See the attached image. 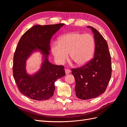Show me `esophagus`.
Wrapping results in <instances>:
<instances>
[{
	"instance_id": "obj_1",
	"label": "esophagus",
	"mask_w": 127,
	"mask_h": 127,
	"mask_svg": "<svg viewBox=\"0 0 127 127\" xmlns=\"http://www.w3.org/2000/svg\"><path fill=\"white\" fill-rule=\"evenodd\" d=\"M64 70H65V72H66V74H68L69 73H70V70L69 69H65Z\"/></svg>"
}]
</instances>
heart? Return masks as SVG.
<instances>
[{
    "mask_svg": "<svg viewBox=\"0 0 127 127\" xmlns=\"http://www.w3.org/2000/svg\"><path fill=\"white\" fill-rule=\"evenodd\" d=\"M95 50V41L90 34L77 32L66 34L61 36L58 42L52 44L51 51L56 60L63 64L68 58L79 66L89 62L93 57Z\"/></svg>",
    "mask_w": 127,
    "mask_h": 127,
    "instance_id": "b5f03b06",
    "label": "heart"
}]
</instances>
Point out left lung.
Wrapping results in <instances>:
<instances>
[{
  "label": "left lung",
  "instance_id": "8db88e82",
  "mask_svg": "<svg viewBox=\"0 0 127 127\" xmlns=\"http://www.w3.org/2000/svg\"><path fill=\"white\" fill-rule=\"evenodd\" d=\"M94 34V56L83 66L72 68L77 97L89 99L98 96L106 89L112 74L110 53L106 40L97 30L92 26Z\"/></svg>",
  "mask_w": 127,
  "mask_h": 127
}]
</instances>
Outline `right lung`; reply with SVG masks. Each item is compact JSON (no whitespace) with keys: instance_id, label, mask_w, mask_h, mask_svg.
<instances>
[{"instance_id":"add662e5","label":"right lung","mask_w":127,"mask_h":127,"mask_svg":"<svg viewBox=\"0 0 127 127\" xmlns=\"http://www.w3.org/2000/svg\"><path fill=\"white\" fill-rule=\"evenodd\" d=\"M64 24L33 26L23 35L15 50L13 58V76L21 93L34 100H47L53 95L56 80L65 76L64 66L53 64L48 56L50 50L52 36ZM40 49L45 56L41 70L36 74L29 76L25 70L26 60L34 50Z\"/></svg>"}]
</instances>
